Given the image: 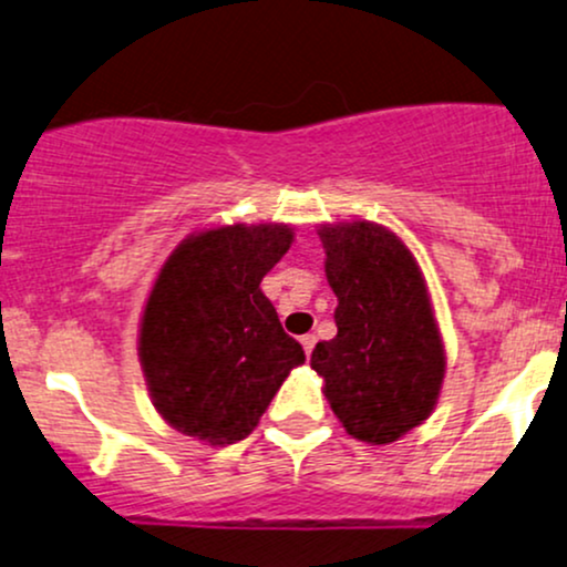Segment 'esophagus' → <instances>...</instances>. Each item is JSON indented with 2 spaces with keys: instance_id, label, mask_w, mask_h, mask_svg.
<instances>
[{
  "instance_id": "obj_1",
  "label": "esophagus",
  "mask_w": 567,
  "mask_h": 567,
  "mask_svg": "<svg viewBox=\"0 0 567 567\" xmlns=\"http://www.w3.org/2000/svg\"><path fill=\"white\" fill-rule=\"evenodd\" d=\"M315 343H317V336L315 333H309V336L301 338V347L306 351V357H311V351H315Z\"/></svg>"
}]
</instances>
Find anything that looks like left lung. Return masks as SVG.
I'll return each mask as SVG.
<instances>
[{
  "label": "left lung",
  "mask_w": 567,
  "mask_h": 567,
  "mask_svg": "<svg viewBox=\"0 0 567 567\" xmlns=\"http://www.w3.org/2000/svg\"><path fill=\"white\" fill-rule=\"evenodd\" d=\"M336 328L311 351L324 396L351 437L400 440L429 419L445 379V349L419 264L370 220L320 226Z\"/></svg>",
  "instance_id": "1"
}]
</instances>
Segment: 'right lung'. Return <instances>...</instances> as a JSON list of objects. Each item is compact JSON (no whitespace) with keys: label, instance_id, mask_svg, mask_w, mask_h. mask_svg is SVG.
Segmentation results:
<instances>
[{"label":"right lung","instance_id":"1","mask_svg":"<svg viewBox=\"0 0 567 567\" xmlns=\"http://www.w3.org/2000/svg\"><path fill=\"white\" fill-rule=\"evenodd\" d=\"M290 243L285 224L218 226L184 239L159 269L138 357L154 408L173 429L210 445L245 440L306 360L261 292Z\"/></svg>","mask_w":567,"mask_h":567}]
</instances>
